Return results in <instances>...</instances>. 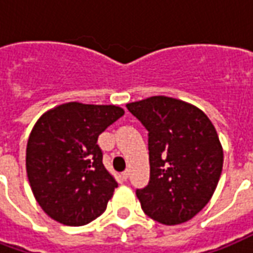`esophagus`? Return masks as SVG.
Segmentation results:
<instances>
[{
    "label": "esophagus",
    "instance_id": "1",
    "mask_svg": "<svg viewBox=\"0 0 253 253\" xmlns=\"http://www.w3.org/2000/svg\"><path fill=\"white\" fill-rule=\"evenodd\" d=\"M122 177H123V180H127V179H128V170L122 172Z\"/></svg>",
    "mask_w": 253,
    "mask_h": 253
}]
</instances>
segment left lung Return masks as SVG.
I'll return each mask as SVG.
<instances>
[{"instance_id": "1", "label": "left lung", "mask_w": 253, "mask_h": 253, "mask_svg": "<svg viewBox=\"0 0 253 253\" xmlns=\"http://www.w3.org/2000/svg\"><path fill=\"white\" fill-rule=\"evenodd\" d=\"M126 107L148 130L150 179L135 191L142 210L164 225L186 222L209 203L222 172L215 128L199 108L172 97Z\"/></svg>"}]
</instances>
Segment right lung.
I'll list each match as a JSON object with an SVG mask.
<instances>
[{
	"label": "right lung",
	"mask_w": 253,
	"mask_h": 253,
	"mask_svg": "<svg viewBox=\"0 0 253 253\" xmlns=\"http://www.w3.org/2000/svg\"><path fill=\"white\" fill-rule=\"evenodd\" d=\"M125 111L66 103L36 122L27 145V175L39 206L67 226L101 215L118 187L105 169L97 138Z\"/></svg>",
	"instance_id": "obj_1"
}]
</instances>
